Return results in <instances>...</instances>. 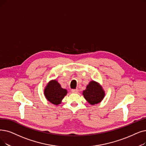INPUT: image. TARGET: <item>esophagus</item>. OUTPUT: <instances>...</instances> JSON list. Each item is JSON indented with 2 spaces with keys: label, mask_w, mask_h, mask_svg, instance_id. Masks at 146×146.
I'll return each mask as SVG.
<instances>
[{
  "label": "esophagus",
  "mask_w": 146,
  "mask_h": 146,
  "mask_svg": "<svg viewBox=\"0 0 146 146\" xmlns=\"http://www.w3.org/2000/svg\"><path fill=\"white\" fill-rule=\"evenodd\" d=\"M72 92L73 93H78V90H72Z\"/></svg>",
  "instance_id": "34e87169"
}]
</instances>
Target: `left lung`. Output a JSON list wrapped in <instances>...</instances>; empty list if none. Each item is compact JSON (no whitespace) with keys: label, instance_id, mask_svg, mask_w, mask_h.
Listing matches in <instances>:
<instances>
[{"label":"left lung","instance_id":"left-lung-1","mask_svg":"<svg viewBox=\"0 0 146 146\" xmlns=\"http://www.w3.org/2000/svg\"><path fill=\"white\" fill-rule=\"evenodd\" d=\"M83 95L89 103L94 105L98 104L103 100L105 96V92L102 86L97 82L92 80L83 91Z\"/></svg>","mask_w":146,"mask_h":146}]
</instances>
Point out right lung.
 <instances>
[{
    "mask_svg": "<svg viewBox=\"0 0 146 146\" xmlns=\"http://www.w3.org/2000/svg\"><path fill=\"white\" fill-rule=\"evenodd\" d=\"M67 93L66 89L61 88L60 84L56 80H50L44 90V95L50 103L58 105Z\"/></svg>",
    "mask_w": 146,
    "mask_h": 146,
    "instance_id": "1",
    "label": "right lung"
}]
</instances>
